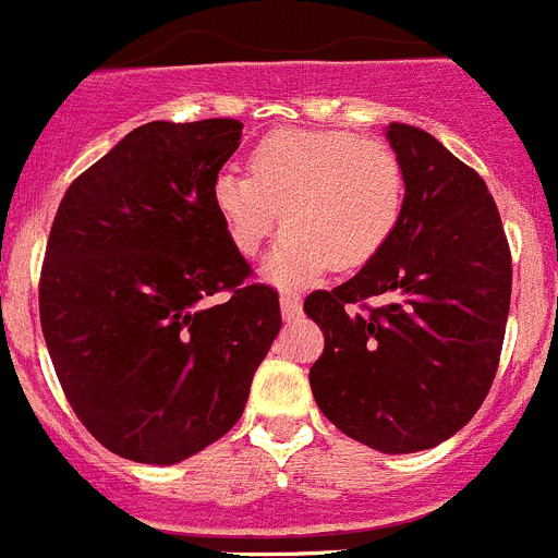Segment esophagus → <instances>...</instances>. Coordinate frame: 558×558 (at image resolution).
I'll return each instance as SVG.
<instances>
[{"mask_svg":"<svg viewBox=\"0 0 558 558\" xmlns=\"http://www.w3.org/2000/svg\"><path fill=\"white\" fill-rule=\"evenodd\" d=\"M280 314H283V319H298L303 314V300L298 294H291V291H283L280 294Z\"/></svg>","mask_w":558,"mask_h":558,"instance_id":"obj_1","label":"esophagus"}]
</instances>
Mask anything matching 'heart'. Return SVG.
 I'll use <instances>...</instances> for the list:
<instances>
[{
	"label": "heart",
	"instance_id": "1",
	"mask_svg": "<svg viewBox=\"0 0 558 558\" xmlns=\"http://www.w3.org/2000/svg\"><path fill=\"white\" fill-rule=\"evenodd\" d=\"M210 199L235 253L255 255L275 225H289L264 260V278L300 286L359 269L403 219L405 178L389 144L344 130H275L250 153V174L222 169Z\"/></svg>",
	"mask_w": 558,
	"mask_h": 558
}]
</instances>
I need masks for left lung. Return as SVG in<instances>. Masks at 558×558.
<instances>
[{
    "label": "left lung",
    "mask_w": 558,
    "mask_h": 558,
    "mask_svg": "<svg viewBox=\"0 0 558 558\" xmlns=\"http://www.w3.org/2000/svg\"><path fill=\"white\" fill-rule=\"evenodd\" d=\"M405 178L403 219L348 283L305 298L325 333L311 391L330 423L380 453L436 448L484 403L511 300V255L478 172L434 135L391 122ZM392 303L353 312L366 296Z\"/></svg>",
    "instance_id": "obj_1"
}]
</instances>
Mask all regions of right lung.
<instances>
[{"mask_svg": "<svg viewBox=\"0 0 558 558\" xmlns=\"http://www.w3.org/2000/svg\"><path fill=\"white\" fill-rule=\"evenodd\" d=\"M235 119L149 122L69 185L41 272V328L94 439L178 464L228 434L280 330L278 294L247 260L210 183L242 144ZM231 298L210 306L207 298Z\"/></svg>", "mask_w": 558, "mask_h": 558, "instance_id": "add662e5", "label": "right lung"}]
</instances>
